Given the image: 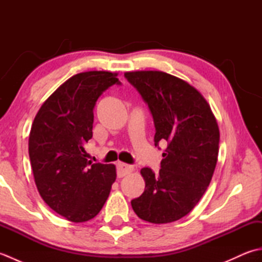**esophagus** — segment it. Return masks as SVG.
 <instances>
[{
	"label": "esophagus",
	"mask_w": 262,
	"mask_h": 262,
	"mask_svg": "<svg viewBox=\"0 0 262 262\" xmlns=\"http://www.w3.org/2000/svg\"><path fill=\"white\" fill-rule=\"evenodd\" d=\"M133 170H134L133 165H128V164L122 163V162H118V164H117V176H118L119 178H122V177L132 173Z\"/></svg>",
	"instance_id": "esophagus-1"
}]
</instances>
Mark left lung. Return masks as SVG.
I'll list each match as a JSON object with an SVG mask.
<instances>
[{"instance_id":"8db88e82","label":"left lung","mask_w":262,"mask_h":262,"mask_svg":"<svg viewBox=\"0 0 262 262\" xmlns=\"http://www.w3.org/2000/svg\"><path fill=\"white\" fill-rule=\"evenodd\" d=\"M154 119V143L166 141L161 170H141L142 196L132 207L143 221L171 223L193 209L207 189L217 163L219 125L210 105L196 88L161 71L126 72Z\"/></svg>"}]
</instances>
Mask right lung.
<instances>
[{
    "instance_id": "add662e5",
    "label": "right lung",
    "mask_w": 262,
    "mask_h": 262,
    "mask_svg": "<svg viewBox=\"0 0 262 262\" xmlns=\"http://www.w3.org/2000/svg\"><path fill=\"white\" fill-rule=\"evenodd\" d=\"M117 73L73 75L42 103L29 135V158L39 193L68 221L96 217L116 180L114 164L92 163L85 144L92 137L93 108L102 92L119 84Z\"/></svg>"
}]
</instances>
